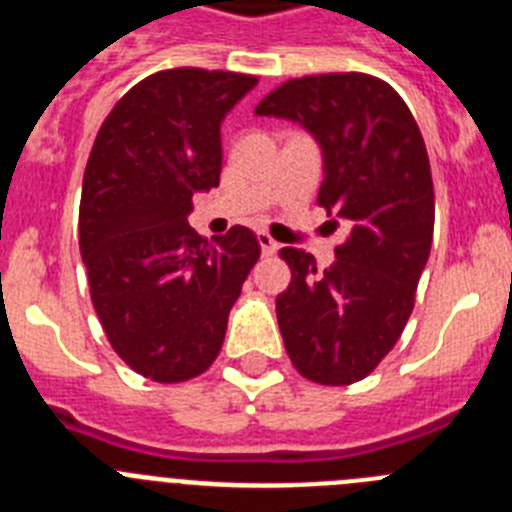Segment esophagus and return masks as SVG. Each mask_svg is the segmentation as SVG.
Listing matches in <instances>:
<instances>
[{
	"label": "esophagus",
	"mask_w": 512,
	"mask_h": 512,
	"mask_svg": "<svg viewBox=\"0 0 512 512\" xmlns=\"http://www.w3.org/2000/svg\"><path fill=\"white\" fill-rule=\"evenodd\" d=\"M259 243H261V251H264L266 256L276 253V248H279V243H276L266 231H259Z\"/></svg>",
	"instance_id": "34e87169"
}]
</instances>
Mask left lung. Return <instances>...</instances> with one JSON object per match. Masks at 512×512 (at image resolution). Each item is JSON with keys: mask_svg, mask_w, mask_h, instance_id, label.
Returning a JSON list of instances; mask_svg holds the SVG:
<instances>
[{"mask_svg": "<svg viewBox=\"0 0 512 512\" xmlns=\"http://www.w3.org/2000/svg\"><path fill=\"white\" fill-rule=\"evenodd\" d=\"M256 114L312 131L325 154L317 205L350 225L325 271L312 253L281 248L292 284L276 297L294 368L322 386H350L398 342L429 259L434 182L424 137L403 98L368 73L292 78Z\"/></svg>", "mask_w": 512, "mask_h": 512, "instance_id": "obj_1", "label": "left lung"}]
</instances>
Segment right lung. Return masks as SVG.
Returning a JSON list of instances; mask_svg holds the SVG:
<instances>
[{"label": "right lung", "mask_w": 512, "mask_h": 512, "mask_svg": "<svg viewBox=\"0 0 512 512\" xmlns=\"http://www.w3.org/2000/svg\"><path fill=\"white\" fill-rule=\"evenodd\" d=\"M256 83L233 70L147 75L116 101L88 154L78 241L93 309L114 353L157 383L213 365L261 256L243 225L208 243L187 223L192 192L220 182V121Z\"/></svg>", "instance_id": "1"}]
</instances>
